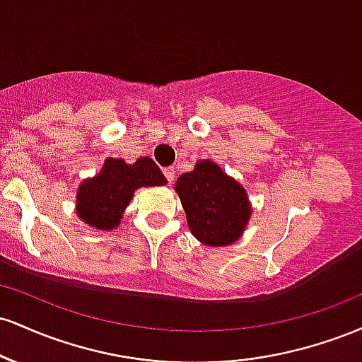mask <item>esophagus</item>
Returning a JSON list of instances; mask_svg holds the SVG:
<instances>
[{"label":"esophagus","mask_w":362,"mask_h":362,"mask_svg":"<svg viewBox=\"0 0 362 362\" xmlns=\"http://www.w3.org/2000/svg\"><path fill=\"white\" fill-rule=\"evenodd\" d=\"M163 173H165V178H167L168 182H173V180H175V170H173V167L165 168V170H163Z\"/></svg>","instance_id":"34e87169"}]
</instances>
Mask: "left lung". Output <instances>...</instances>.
Here are the masks:
<instances>
[{
    "instance_id": "8db88e82",
    "label": "left lung",
    "mask_w": 362,
    "mask_h": 362,
    "mask_svg": "<svg viewBox=\"0 0 362 362\" xmlns=\"http://www.w3.org/2000/svg\"><path fill=\"white\" fill-rule=\"evenodd\" d=\"M175 190L199 242L226 247L242 236L252 214L247 190L214 161H197L192 172L178 177Z\"/></svg>"
}]
</instances>
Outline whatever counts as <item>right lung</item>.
<instances>
[{
  "label": "right lung",
  "instance_id": "obj_1",
  "mask_svg": "<svg viewBox=\"0 0 362 362\" xmlns=\"http://www.w3.org/2000/svg\"><path fill=\"white\" fill-rule=\"evenodd\" d=\"M165 184L167 178L151 158H138L131 165L120 158H107L100 173L86 178L78 187L76 214L95 230H114L119 226L134 190Z\"/></svg>",
  "mask_w": 362,
  "mask_h": 362
}]
</instances>
